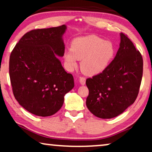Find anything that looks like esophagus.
Segmentation results:
<instances>
[{
  "instance_id": "1",
  "label": "esophagus",
  "mask_w": 152,
  "mask_h": 152,
  "mask_svg": "<svg viewBox=\"0 0 152 152\" xmlns=\"http://www.w3.org/2000/svg\"><path fill=\"white\" fill-rule=\"evenodd\" d=\"M79 80H80V83L82 85H84L86 84V78L85 77H80V79H79Z\"/></svg>"
}]
</instances>
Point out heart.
Wrapping results in <instances>:
<instances>
[{"label":"heart","mask_w":152,"mask_h":152,"mask_svg":"<svg viewBox=\"0 0 152 152\" xmlns=\"http://www.w3.org/2000/svg\"><path fill=\"white\" fill-rule=\"evenodd\" d=\"M115 53L113 43L95 35L77 37L72 41L71 48L64 52V60L68 70H72L81 61V70L88 76L103 72L113 60Z\"/></svg>","instance_id":"heart-1"}]
</instances>
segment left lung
Returning a JSON list of instances; mask_svg holds the SVG:
<instances>
[{"label": "left lung", "instance_id": "1", "mask_svg": "<svg viewBox=\"0 0 152 152\" xmlns=\"http://www.w3.org/2000/svg\"><path fill=\"white\" fill-rule=\"evenodd\" d=\"M114 59L102 72L88 78L86 104L97 118L110 119L123 113L138 96L142 77L140 52L123 33Z\"/></svg>", "mask_w": 152, "mask_h": 152}]
</instances>
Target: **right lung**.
Instances as JSON below:
<instances>
[{"label": "right lung", "instance_id": "right-lung-1", "mask_svg": "<svg viewBox=\"0 0 152 152\" xmlns=\"http://www.w3.org/2000/svg\"><path fill=\"white\" fill-rule=\"evenodd\" d=\"M66 25L37 29L25 34L10 57V77L14 97L34 115L47 117L57 113L64 95L75 86L57 57H63Z\"/></svg>", "mask_w": 152, "mask_h": 152}]
</instances>
